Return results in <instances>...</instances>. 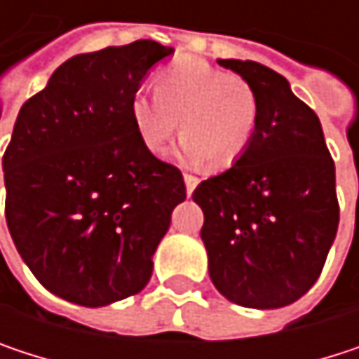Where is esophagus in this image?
Here are the masks:
<instances>
[{
	"label": "esophagus",
	"instance_id": "34e87169",
	"mask_svg": "<svg viewBox=\"0 0 359 359\" xmlns=\"http://www.w3.org/2000/svg\"><path fill=\"white\" fill-rule=\"evenodd\" d=\"M199 184V179L193 175H184V187H187V195H191L195 191V187Z\"/></svg>",
	"mask_w": 359,
	"mask_h": 359
}]
</instances>
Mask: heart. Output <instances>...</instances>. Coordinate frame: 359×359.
<instances>
[{"instance_id": "b5f03b06", "label": "heart", "mask_w": 359, "mask_h": 359, "mask_svg": "<svg viewBox=\"0 0 359 359\" xmlns=\"http://www.w3.org/2000/svg\"><path fill=\"white\" fill-rule=\"evenodd\" d=\"M154 91L133 93L128 114L141 145L162 156L179 130L177 158L184 166L210 160L214 168H229L243 158L257 128V93L239 74H224L210 64L182 57L164 68Z\"/></svg>"}]
</instances>
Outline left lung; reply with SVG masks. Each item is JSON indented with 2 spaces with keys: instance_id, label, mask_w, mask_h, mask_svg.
<instances>
[{
  "instance_id": "8db88e82",
  "label": "left lung",
  "mask_w": 359,
  "mask_h": 359,
  "mask_svg": "<svg viewBox=\"0 0 359 359\" xmlns=\"http://www.w3.org/2000/svg\"><path fill=\"white\" fill-rule=\"evenodd\" d=\"M218 64L250 81L259 116L243 158L193 193L210 278L237 306L285 308L318 280L334 241V162L318 116L285 76L251 60Z\"/></svg>"
}]
</instances>
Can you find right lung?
<instances>
[{"mask_svg": "<svg viewBox=\"0 0 359 359\" xmlns=\"http://www.w3.org/2000/svg\"><path fill=\"white\" fill-rule=\"evenodd\" d=\"M172 53L149 39L79 53L18 111L1 162L8 229L36 280L70 304L139 293L187 197L179 168L141 145L128 114Z\"/></svg>", "mask_w": 359, "mask_h": 359, "instance_id": "1", "label": "right lung"}]
</instances>
